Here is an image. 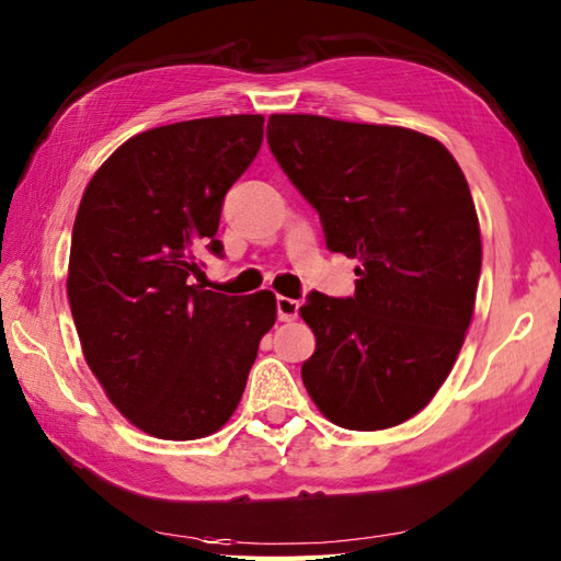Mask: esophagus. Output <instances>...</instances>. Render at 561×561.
<instances>
[{
	"label": "esophagus",
	"mask_w": 561,
	"mask_h": 561,
	"mask_svg": "<svg viewBox=\"0 0 561 561\" xmlns=\"http://www.w3.org/2000/svg\"><path fill=\"white\" fill-rule=\"evenodd\" d=\"M277 316L279 321H294L299 316V301L289 297H277Z\"/></svg>",
	"instance_id": "esophagus-1"
}]
</instances>
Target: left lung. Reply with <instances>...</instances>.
<instances>
[{"instance_id":"obj_1","label":"left lung","mask_w":561,"mask_h":561,"mask_svg":"<svg viewBox=\"0 0 561 561\" xmlns=\"http://www.w3.org/2000/svg\"><path fill=\"white\" fill-rule=\"evenodd\" d=\"M267 141L325 248L360 262L353 297L311 291L299 309L316 335L301 380L333 424L390 430L432 402L471 325L483 250L468 181L407 127L272 115Z\"/></svg>"}]
</instances>
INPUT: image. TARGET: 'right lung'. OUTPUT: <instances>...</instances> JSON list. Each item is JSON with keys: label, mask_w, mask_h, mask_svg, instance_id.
<instances>
[{"label": "right lung", "mask_w": 561, "mask_h": 561, "mask_svg": "<svg viewBox=\"0 0 561 561\" xmlns=\"http://www.w3.org/2000/svg\"><path fill=\"white\" fill-rule=\"evenodd\" d=\"M262 115L203 117L127 139L78 206L68 301L107 400L157 439L216 434L238 410L277 299L188 284L220 254L222 198L257 157Z\"/></svg>", "instance_id": "add662e5"}]
</instances>
